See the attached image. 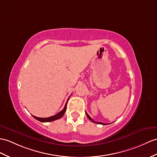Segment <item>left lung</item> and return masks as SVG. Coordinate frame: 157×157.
<instances>
[{"mask_svg":"<svg viewBox=\"0 0 157 157\" xmlns=\"http://www.w3.org/2000/svg\"><path fill=\"white\" fill-rule=\"evenodd\" d=\"M86 113V116H87V117L89 118V119L90 120V121H91L92 122H93V123H97V124H105V123H101V122H95V121H94L93 119H92V118L89 115V114H87V113L86 112H85Z\"/></svg>","mask_w":157,"mask_h":157,"instance_id":"obj_1","label":"left lung"}]
</instances>
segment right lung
<instances>
[{"instance_id": "right-lung-1", "label": "right lung", "mask_w": 157, "mask_h": 157, "mask_svg": "<svg viewBox=\"0 0 157 157\" xmlns=\"http://www.w3.org/2000/svg\"><path fill=\"white\" fill-rule=\"evenodd\" d=\"M69 97L68 98V100L66 102L65 104V106H64V109L61 110V111H60L59 113H57L56 114H55V115L54 116H52V117H48V118H40V117H36L35 116H33V117L35 118V119L39 121L40 122H44V123H45V122H51V121H54L55 120H57V119H59L60 118L62 117L64 113H65L66 110H67V102L68 101V98H69Z\"/></svg>"}]
</instances>
